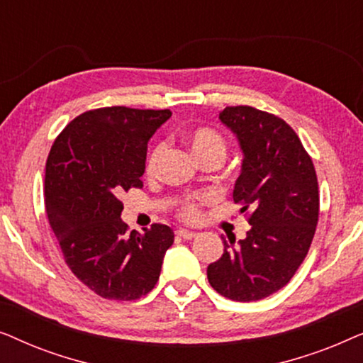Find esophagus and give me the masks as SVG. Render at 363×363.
<instances>
[{"instance_id":"obj_1","label":"esophagus","mask_w":363,"mask_h":363,"mask_svg":"<svg viewBox=\"0 0 363 363\" xmlns=\"http://www.w3.org/2000/svg\"><path fill=\"white\" fill-rule=\"evenodd\" d=\"M177 235L180 236V238H183V240H193V238L198 236V233H195V231H188V230H178Z\"/></svg>"}]
</instances>
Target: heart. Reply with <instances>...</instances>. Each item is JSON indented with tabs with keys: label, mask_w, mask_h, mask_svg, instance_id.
<instances>
[{
	"label": "heart",
	"mask_w": 363,
	"mask_h": 363,
	"mask_svg": "<svg viewBox=\"0 0 363 363\" xmlns=\"http://www.w3.org/2000/svg\"><path fill=\"white\" fill-rule=\"evenodd\" d=\"M188 140H190L193 152L196 153V157L200 160H205V158L213 155H220L225 158L226 155V140L223 138L221 133H218L210 127H198L195 130H191L190 135H188ZM165 150L167 145L163 142L157 143L152 148L145 162L147 175L152 177L158 172V167H160L162 158L165 155ZM210 200V195H193L183 198L180 206H178V216L185 221L198 220L201 215V206Z\"/></svg>",
	"instance_id": "heart-1"
}]
</instances>
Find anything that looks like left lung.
<instances>
[{
  "instance_id": "1",
  "label": "left lung",
  "mask_w": 363,
  "mask_h": 363,
  "mask_svg": "<svg viewBox=\"0 0 363 363\" xmlns=\"http://www.w3.org/2000/svg\"><path fill=\"white\" fill-rule=\"evenodd\" d=\"M221 122L245 153L233 200L247 211L245 240L221 236L225 251L208 266L213 289L238 302L259 301L292 279L319 221L314 163L289 123L251 106H230Z\"/></svg>"
}]
</instances>
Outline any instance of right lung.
I'll return each mask as SVG.
<instances>
[{
  "label": "right lung",
  "mask_w": 363,
  "mask_h": 363,
  "mask_svg": "<svg viewBox=\"0 0 363 363\" xmlns=\"http://www.w3.org/2000/svg\"><path fill=\"white\" fill-rule=\"evenodd\" d=\"M172 112L94 108L64 127L46 162L44 205L64 261L104 299L135 301L155 287L173 245L167 225L143 235L121 220V195L142 188L147 143Z\"/></svg>",
  "instance_id": "right-lung-1"
}]
</instances>
